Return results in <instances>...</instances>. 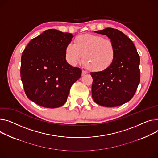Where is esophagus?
<instances>
[{
	"mask_svg": "<svg viewBox=\"0 0 158 158\" xmlns=\"http://www.w3.org/2000/svg\"><path fill=\"white\" fill-rule=\"evenodd\" d=\"M88 72H86V71H85V70H82V76H85V74H86Z\"/></svg>",
	"mask_w": 158,
	"mask_h": 158,
	"instance_id": "34e87169",
	"label": "esophagus"
}]
</instances>
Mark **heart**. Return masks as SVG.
<instances>
[{
    "instance_id": "b5f03b06",
    "label": "heart",
    "mask_w": 158,
    "mask_h": 158,
    "mask_svg": "<svg viewBox=\"0 0 158 158\" xmlns=\"http://www.w3.org/2000/svg\"><path fill=\"white\" fill-rule=\"evenodd\" d=\"M65 58L72 65H76L82 58L87 68L95 72L108 69L115 58V48L113 42L100 35L82 34L73 40V44L67 45Z\"/></svg>"
}]
</instances>
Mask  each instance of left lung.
Wrapping results in <instances>:
<instances>
[{
  "mask_svg": "<svg viewBox=\"0 0 158 158\" xmlns=\"http://www.w3.org/2000/svg\"><path fill=\"white\" fill-rule=\"evenodd\" d=\"M94 32L106 35L114 44L112 65L100 72H91L92 97L100 106L117 107L130 101L140 83V56L133 42L122 31L107 28Z\"/></svg>",
  "mask_w": 158,
  "mask_h": 158,
  "instance_id": "obj_1",
  "label": "left lung"
}]
</instances>
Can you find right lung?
Wrapping results in <instances>:
<instances>
[{
    "label": "right lung",
    "mask_w": 158,
    "mask_h": 158,
    "mask_svg": "<svg viewBox=\"0 0 158 158\" xmlns=\"http://www.w3.org/2000/svg\"><path fill=\"white\" fill-rule=\"evenodd\" d=\"M70 33L49 29L31 39L21 59V79L27 97L47 108L62 106L82 70L69 64L65 51Z\"/></svg>",
    "instance_id": "obj_1"
}]
</instances>
